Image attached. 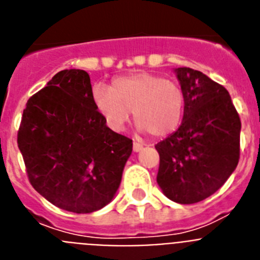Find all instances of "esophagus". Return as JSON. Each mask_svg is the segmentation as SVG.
<instances>
[{
  "instance_id": "obj_1",
  "label": "esophagus",
  "mask_w": 260,
  "mask_h": 260,
  "mask_svg": "<svg viewBox=\"0 0 260 260\" xmlns=\"http://www.w3.org/2000/svg\"><path fill=\"white\" fill-rule=\"evenodd\" d=\"M133 150H134V152H139V151L143 150V144L139 143V142H134V144H133Z\"/></svg>"
}]
</instances>
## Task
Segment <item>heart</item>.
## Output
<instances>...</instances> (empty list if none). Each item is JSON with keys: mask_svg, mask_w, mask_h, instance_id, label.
Instances as JSON below:
<instances>
[{"mask_svg": "<svg viewBox=\"0 0 260 260\" xmlns=\"http://www.w3.org/2000/svg\"><path fill=\"white\" fill-rule=\"evenodd\" d=\"M92 100L112 130H123L133 112L139 128L155 138L176 132L185 110V95L180 84L150 73L118 77L110 88L96 84Z\"/></svg>", "mask_w": 260, "mask_h": 260, "instance_id": "b5f03b06", "label": "heart"}]
</instances>
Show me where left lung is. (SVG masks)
Listing matches in <instances>:
<instances>
[{
  "label": "left lung",
  "mask_w": 260,
  "mask_h": 260,
  "mask_svg": "<svg viewBox=\"0 0 260 260\" xmlns=\"http://www.w3.org/2000/svg\"><path fill=\"white\" fill-rule=\"evenodd\" d=\"M185 95L182 123L155 146L157 183L176 203H198L216 192L240 160L241 121L229 92L190 68L174 70Z\"/></svg>",
  "instance_id": "8db88e82"
}]
</instances>
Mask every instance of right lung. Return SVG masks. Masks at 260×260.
<instances>
[{
    "label": "right lung",
    "mask_w": 260,
    "mask_h": 260,
    "mask_svg": "<svg viewBox=\"0 0 260 260\" xmlns=\"http://www.w3.org/2000/svg\"><path fill=\"white\" fill-rule=\"evenodd\" d=\"M18 147L39 194L61 210L89 213L113 199L133 141L107 126L89 75L70 69L28 99Z\"/></svg>",
    "instance_id": "1"
}]
</instances>
